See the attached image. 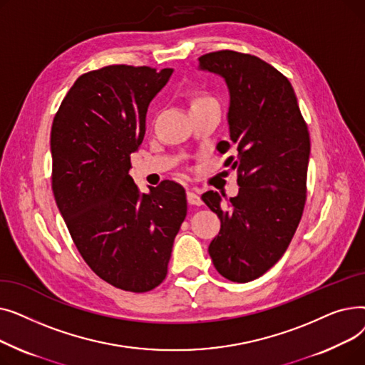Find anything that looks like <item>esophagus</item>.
<instances>
[{"mask_svg": "<svg viewBox=\"0 0 365 365\" xmlns=\"http://www.w3.org/2000/svg\"><path fill=\"white\" fill-rule=\"evenodd\" d=\"M186 200H187V204H190V205H201L202 204V201L200 198V192H198V190H195V189L187 190V192H186Z\"/></svg>", "mask_w": 365, "mask_h": 365, "instance_id": "34e87169", "label": "esophagus"}]
</instances>
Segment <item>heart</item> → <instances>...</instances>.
I'll use <instances>...</instances> for the list:
<instances>
[{
	"label": "heart",
	"instance_id": "heart-1",
	"mask_svg": "<svg viewBox=\"0 0 365 365\" xmlns=\"http://www.w3.org/2000/svg\"><path fill=\"white\" fill-rule=\"evenodd\" d=\"M204 101H210V99H204V98H198V99H195L194 102H192V105H197V103H201V102H204Z\"/></svg>",
	"mask_w": 365,
	"mask_h": 365
}]
</instances>
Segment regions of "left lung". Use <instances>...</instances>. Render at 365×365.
<instances>
[{
	"mask_svg": "<svg viewBox=\"0 0 365 365\" xmlns=\"http://www.w3.org/2000/svg\"><path fill=\"white\" fill-rule=\"evenodd\" d=\"M200 71L223 78L229 93V142L237 157L240 192L202 194L220 219L208 253L220 275L234 282L259 278L282 257L302 219L311 140L293 86L269 63L231 50L200 57Z\"/></svg>",
	"mask_w": 365,
	"mask_h": 365,
	"instance_id": "1",
	"label": "left lung"
}]
</instances>
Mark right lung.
I'll list each match as a JSON object with an SVG mask.
<instances>
[{
    "label": "right lung",
    "instance_id": "obj_1",
    "mask_svg": "<svg viewBox=\"0 0 365 365\" xmlns=\"http://www.w3.org/2000/svg\"><path fill=\"white\" fill-rule=\"evenodd\" d=\"M171 75L125 65L87 72L51 125L53 194L69 234L96 275L133 293L164 281L187 210L180 185L164 180L142 194L128 175L148 106Z\"/></svg>",
    "mask_w": 365,
    "mask_h": 365
}]
</instances>
